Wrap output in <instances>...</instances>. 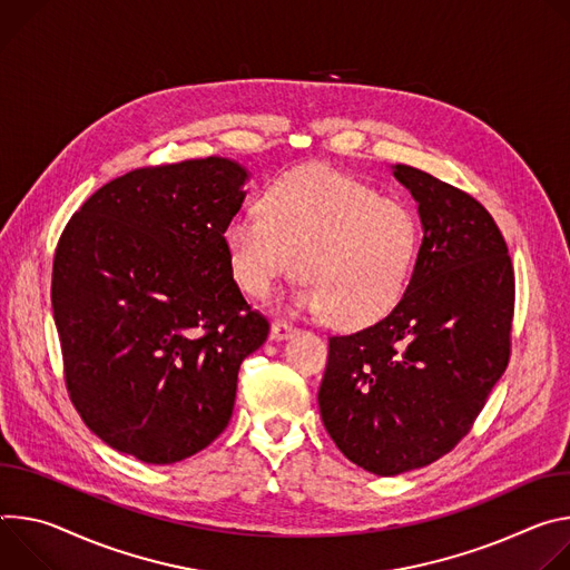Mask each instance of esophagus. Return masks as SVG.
Here are the masks:
<instances>
[{"label":"esophagus","mask_w":570,"mask_h":570,"mask_svg":"<svg viewBox=\"0 0 570 570\" xmlns=\"http://www.w3.org/2000/svg\"><path fill=\"white\" fill-rule=\"evenodd\" d=\"M296 326L294 324H289V322H283V320H276L274 324H272V337L274 340H287V337H292V335H296Z\"/></svg>","instance_id":"esophagus-1"}]
</instances>
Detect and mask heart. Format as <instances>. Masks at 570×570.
I'll list each match as a JSON object with an SVG mask.
<instances>
[{
  "instance_id": "b5f03b06",
  "label": "heart",
  "mask_w": 570,
  "mask_h": 570,
  "mask_svg": "<svg viewBox=\"0 0 570 570\" xmlns=\"http://www.w3.org/2000/svg\"><path fill=\"white\" fill-rule=\"evenodd\" d=\"M261 215H235L222 235L244 294L269 296L296 267V303L340 326L381 320L405 294L419 222L371 185L326 165L296 167L265 189Z\"/></svg>"
}]
</instances>
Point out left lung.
Listing matches in <instances>:
<instances>
[{
    "instance_id": "left-lung-1",
    "label": "left lung",
    "mask_w": 570,
    "mask_h": 570,
    "mask_svg": "<svg viewBox=\"0 0 570 570\" xmlns=\"http://www.w3.org/2000/svg\"><path fill=\"white\" fill-rule=\"evenodd\" d=\"M394 176L419 204L423 242L396 307L328 337L320 412L337 449L375 475L451 453L508 368L514 267L487 208L410 165Z\"/></svg>"
}]
</instances>
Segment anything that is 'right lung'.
I'll return each instance as SVG.
<instances>
[{
  "label": "right lung",
  "instance_id": "obj_1",
  "mask_svg": "<svg viewBox=\"0 0 570 570\" xmlns=\"http://www.w3.org/2000/svg\"><path fill=\"white\" fill-rule=\"evenodd\" d=\"M244 180L217 156L134 169L99 187L56 244L51 307L70 401L140 462L174 464L213 444L242 360L269 335L222 237Z\"/></svg>",
  "mask_w": 570,
  "mask_h": 570
}]
</instances>
